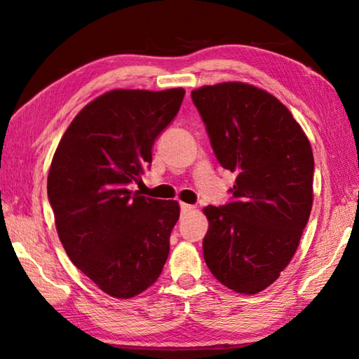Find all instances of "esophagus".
Listing matches in <instances>:
<instances>
[{
	"mask_svg": "<svg viewBox=\"0 0 359 359\" xmlns=\"http://www.w3.org/2000/svg\"><path fill=\"white\" fill-rule=\"evenodd\" d=\"M191 210H194V205L180 203V212H182V214H188V212H191Z\"/></svg>",
	"mask_w": 359,
	"mask_h": 359,
	"instance_id": "esophagus-1",
	"label": "esophagus"
}]
</instances>
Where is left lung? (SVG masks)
<instances>
[{
	"mask_svg": "<svg viewBox=\"0 0 359 359\" xmlns=\"http://www.w3.org/2000/svg\"><path fill=\"white\" fill-rule=\"evenodd\" d=\"M191 98L218 163L238 174L234 201L203 210L205 264L224 287L257 294L290 264L311 215V142L287 106L255 85H204Z\"/></svg>",
	"mask_w": 359,
	"mask_h": 359,
	"instance_id": "obj_1",
	"label": "left lung"
}]
</instances>
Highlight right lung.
I'll return each mask as SVG.
<instances>
[{"instance_id":"obj_1","label":"right lung","mask_w":359,"mask_h":359,"mask_svg":"<svg viewBox=\"0 0 359 359\" xmlns=\"http://www.w3.org/2000/svg\"><path fill=\"white\" fill-rule=\"evenodd\" d=\"M184 95L111 90L76 115L53 155L47 194L58 238L74 266L112 297L142 293L168 259L179 203L128 185L141 180Z\"/></svg>"}]
</instances>
